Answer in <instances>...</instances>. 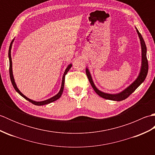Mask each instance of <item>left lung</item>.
Returning <instances> with one entry per match:
<instances>
[{"label":"left lung","instance_id":"8db88e82","mask_svg":"<svg viewBox=\"0 0 155 155\" xmlns=\"http://www.w3.org/2000/svg\"><path fill=\"white\" fill-rule=\"evenodd\" d=\"M136 29H137L138 35H139V37L140 38V45H141V51H142V62H141V68H140L139 74L137 78V79L134 81L132 84H130L127 88H125L124 90H123V91L120 92V93H117V94H109V93H104V92H102L100 90H98L96 87V86H95L93 83V78L91 77L89 71H88V69L87 68H86V74L87 75L88 81H89L92 87H93L94 91L96 92V93L98 95H99L101 97L105 98V99L115 101H120L124 100L129 97L130 95L143 83L144 81L145 80L147 73H148V70H149V64H148V61L147 58V47L142 35H140V33L139 32V31L137 30V28Z\"/></svg>","mask_w":155,"mask_h":155}]
</instances>
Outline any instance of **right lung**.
<instances>
[{"mask_svg":"<svg viewBox=\"0 0 155 155\" xmlns=\"http://www.w3.org/2000/svg\"><path fill=\"white\" fill-rule=\"evenodd\" d=\"M15 39H13V40L12 41V42H11V45H10V47H9V50H8V58H9V73H10V78H11V83L12 84V86L13 87H14V88L15 89V91L17 92V93L21 95V96H22L23 98H25L26 100L28 101L29 102H31V103L34 104L35 105H38V106H41V105H45V104H49L51 103H52V102H54L55 101H57V99H58L59 98H60L61 97V95L62 94V92H63V90H64V78H65V75L67 74V72H68V71L70 70V68H71L72 67V64H70L68 65L67 68H66V70L64 72V74L63 76H62V84H61V89H60V91L58 92V94H57L55 95V96L51 97V98H48V99L47 100H45V101H32L31 99H30V98H27L26 96H25L24 94H23L21 91H20L18 90V88L17 87V86H16V84L15 83V79H14V77H13V74H12V58H11V48H12V42L13 41H14Z\"/></svg>","mask_w":155,"mask_h":155,"instance_id":"right-lung-1","label":"right lung"}]
</instances>
